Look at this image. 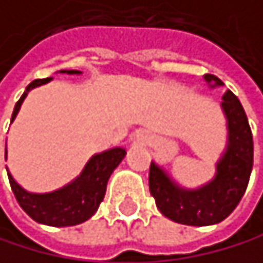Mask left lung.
<instances>
[{"instance_id":"left-lung-1","label":"left lung","mask_w":263,"mask_h":263,"mask_svg":"<svg viewBox=\"0 0 263 263\" xmlns=\"http://www.w3.org/2000/svg\"><path fill=\"white\" fill-rule=\"evenodd\" d=\"M205 82L223 85L215 75L207 73ZM222 107L228 120V147L217 165V177L204 188L186 191L178 188L154 162L149 167V191L156 205L167 218L177 223L205 227L220 223L239 204L246 193L252 160V132L239 99L227 91Z\"/></svg>"}]
</instances>
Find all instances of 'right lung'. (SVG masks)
Here are the masks:
<instances>
[{
	"instance_id": "add662e5",
	"label": "right lung",
	"mask_w": 263,
	"mask_h": 263,
	"mask_svg": "<svg viewBox=\"0 0 263 263\" xmlns=\"http://www.w3.org/2000/svg\"><path fill=\"white\" fill-rule=\"evenodd\" d=\"M65 73H80L79 70H61ZM51 79L43 80H33L27 86V91L35 86L45 85ZM27 93L21 96V99L15 103L11 122L15 119L17 112L21 109L22 101L25 99ZM125 149L114 147L106 153L96 154L89 162L86 164L82 175L73 183L67 184L65 188L58 190L54 193L48 194H32L25 191L22 186L15 183L11 174L9 183L11 190L15 196L17 202L25 211L28 217H32L35 222L45 223L51 227H73L83 223L91 217L99 204L103 202L106 186L110 174L114 168L120 164V160L125 157Z\"/></svg>"
}]
</instances>
